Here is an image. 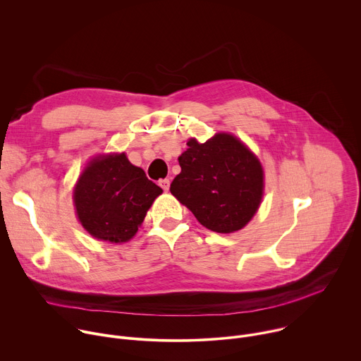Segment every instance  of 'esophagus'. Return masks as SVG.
I'll use <instances>...</instances> for the list:
<instances>
[{
  "label": "esophagus",
  "mask_w": 361,
  "mask_h": 361,
  "mask_svg": "<svg viewBox=\"0 0 361 361\" xmlns=\"http://www.w3.org/2000/svg\"><path fill=\"white\" fill-rule=\"evenodd\" d=\"M159 185H160L164 191H169V188H170V180H169V178L160 180V181H159Z\"/></svg>",
  "instance_id": "1"
}]
</instances>
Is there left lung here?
I'll use <instances>...</instances> for the list:
<instances>
[{
  "label": "left lung",
  "instance_id": "1",
  "mask_svg": "<svg viewBox=\"0 0 361 361\" xmlns=\"http://www.w3.org/2000/svg\"><path fill=\"white\" fill-rule=\"evenodd\" d=\"M178 157L181 173L170 191L212 231L243 228L263 197V169L234 135L216 134L200 144L191 138Z\"/></svg>",
  "mask_w": 361,
  "mask_h": 361
}]
</instances>
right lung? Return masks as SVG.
<instances>
[{"label": "right lung", "mask_w": 361, "mask_h": 361, "mask_svg": "<svg viewBox=\"0 0 361 361\" xmlns=\"http://www.w3.org/2000/svg\"><path fill=\"white\" fill-rule=\"evenodd\" d=\"M163 190L126 154L98 157L81 174L74 204L82 227L95 238L128 241Z\"/></svg>", "instance_id": "obj_1"}]
</instances>
